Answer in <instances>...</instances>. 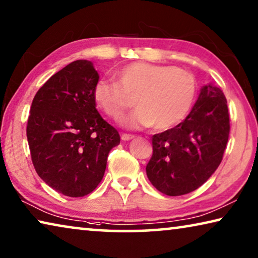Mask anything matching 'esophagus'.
Segmentation results:
<instances>
[{
    "label": "esophagus",
    "mask_w": 258,
    "mask_h": 258,
    "mask_svg": "<svg viewBox=\"0 0 258 258\" xmlns=\"http://www.w3.org/2000/svg\"><path fill=\"white\" fill-rule=\"evenodd\" d=\"M133 138H134V136H132V134H126V133L121 134V140L122 141H128L131 139H133Z\"/></svg>",
    "instance_id": "obj_1"
}]
</instances>
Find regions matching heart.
I'll list each match as a JSON object with an SVG mask.
<instances>
[{
	"mask_svg": "<svg viewBox=\"0 0 258 258\" xmlns=\"http://www.w3.org/2000/svg\"><path fill=\"white\" fill-rule=\"evenodd\" d=\"M116 80L117 84L99 80L94 99L107 117L119 120L131 106L130 98L136 97L138 109L124 120L131 128H171L194 104L196 81L185 69L137 61L119 69Z\"/></svg>",
	"mask_w": 258,
	"mask_h": 258,
	"instance_id": "1",
	"label": "heart"
}]
</instances>
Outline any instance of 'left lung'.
<instances>
[{"label":"left lung","instance_id":"1","mask_svg":"<svg viewBox=\"0 0 258 258\" xmlns=\"http://www.w3.org/2000/svg\"><path fill=\"white\" fill-rule=\"evenodd\" d=\"M229 128L224 92L204 86L184 121L153 136V155L146 167L148 179L167 196L197 190L222 161Z\"/></svg>","mask_w":258,"mask_h":258}]
</instances>
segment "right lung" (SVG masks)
Returning a JSON list of instances; mask_svg holds the SVG:
<instances>
[{"instance_id":"right-lung-1","label":"right lung","mask_w":258,"mask_h":258,"mask_svg":"<svg viewBox=\"0 0 258 258\" xmlns=\"http://www.w3.org/2000/svg\"><path fill=\"white\" fill-rule=\"evenodd\" d=\"M99 75L88 60L61 69L34 96L26 126L33 167L44 182L68 197L94 191L107 155L119 145L118 131L96 109Z\"/></svg>"}]
</instances>
